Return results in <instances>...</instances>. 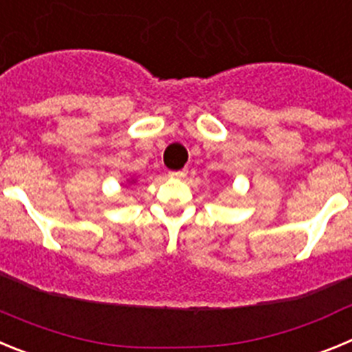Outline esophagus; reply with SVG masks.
I'll list each match as a JSON object with an SVG mask.
<instances>
[{
	"instance_id": "1",
	"label": "esophagus",
	"mask_w": 352,
	"mask_h": 352,
	"mask_svg": "<svg viewBox=\"0 0 352 352\" xmlns=\"http://www.w3.org/2000/svg\"><path fill=\"white\" fill-rule=\"evenodd\" d=\"M186 173H188V170H186V169H182V170H170L169 176H173V178H185Z\"/></svg>"
}]
</instances>
